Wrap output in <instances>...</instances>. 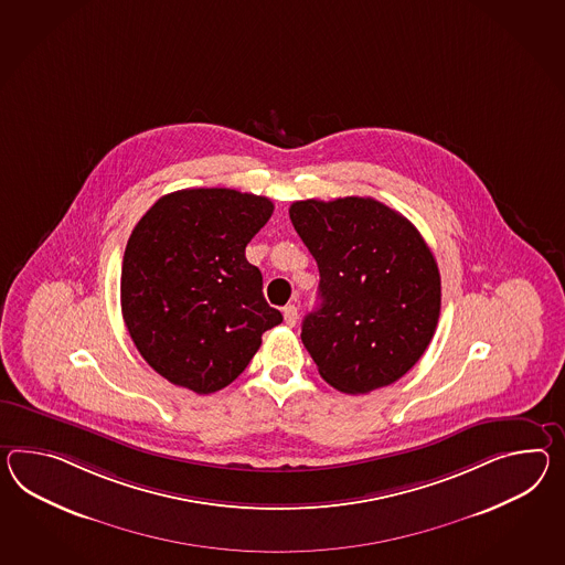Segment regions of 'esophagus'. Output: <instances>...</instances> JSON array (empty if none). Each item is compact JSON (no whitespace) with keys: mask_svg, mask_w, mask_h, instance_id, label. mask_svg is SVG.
Wrapping results in <instances>:
<instances>
[{"mask_svg":"<svg viewBox=\"0 0 565 565\" xmlns=\"http://www.w3.org/2000/svg\"><path fill=\"white\" fill-rule=\"evenodd\" d=\"M284 320H286L288 327H296V322H298V308L294 303H289V306L284 308Z\"/></svg>","mask_w":565,"mask_h":565,"instance_id":"34e87169","label":"esophagus"}]
</instances>
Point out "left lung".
<instances>
[{
    "label": "left lung",
    "instance_id": "obj_1",
    "mask_svg": "<svg viewBox=\"0 0 565 565\" xmlns=\"http://www.w3.org/2000/svg\"><path fill=\"white\" fill-rule=\"evenodd\" d=\"M289 218L320 271L302 343L322 380L344 394L398 382L439 320V267L425 238L396 210L359 195L294 202Z\"/></svg>",
    "mask_w": 565,
    "mask_h": 565
}]
</instances>
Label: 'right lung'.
I'll return each instance as SVG.
<instances>
[{
  "label": "right lung",
  "instance_id": "add662e5",
  "mask_svg": "<svg viewBox=\"0 0 565 565\" xmlns=\"http://www.w3.org/2000/svg\"><path fill=\"white\" fill-rule=\"evenodd\" d=\"M271 214L269 198L193 188L159 198L135 226L120 277L122 317L138 353L171 384L218 392L284 320L245 257Z\"/></svg>",
  "mask_w": 565,
  "mask_h": 565
}]
</instances>
